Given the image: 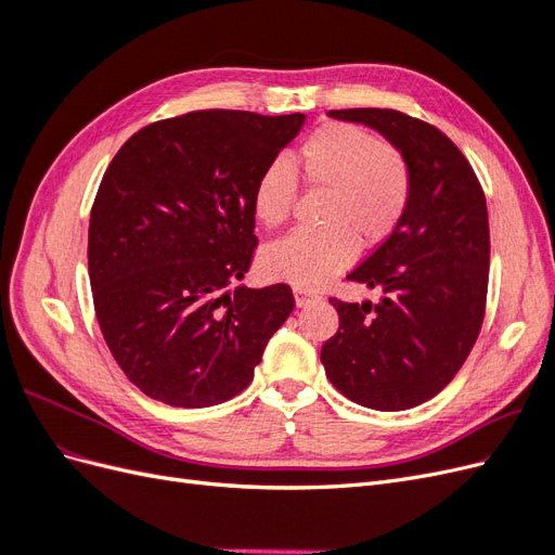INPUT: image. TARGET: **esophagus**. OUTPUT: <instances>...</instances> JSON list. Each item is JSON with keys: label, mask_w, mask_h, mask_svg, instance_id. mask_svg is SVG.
Masks as SVG:
<instances>
[{"label": "esophagus", "mask_w": 555, "mask_h": 555, "mask_svg": "<svg viewBox=\"0 0 555 555\" xmlns=\"http://www.w3.org/2000/svg\"><path fill=\"white\" fill-rule=\"evenodd\" d=\"M294 296H296V306L304 308L314 304V300H322V294H317L312 289H304V287H294Z\"/></svg>", "instance_id": "obj_1"}]
</instances>
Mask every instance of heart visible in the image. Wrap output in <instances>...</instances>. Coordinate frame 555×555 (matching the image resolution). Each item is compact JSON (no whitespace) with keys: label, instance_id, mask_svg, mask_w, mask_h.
Masks as SVG:
<instances>
[{"label":"heart","instance_id":"obj_1","mask_svg":"<svg viewBox=\"0 0 555 555\" xmlns=\"http://www.w3.org/2000/svg\"><path fill=\"white\" fill-rule=\"evenodd\" d=\"M296 176L322 190L319 229H300L268 245L261 268L268 278L296 287H319L354 259L359 247L384 243L400 224L412 194L408 159L391 143L361 127L331 122L298 145L294 169L282 159L266 166L251 192V210L263 227L289 220Z\"/></svg>","mask_w":555,"mask_h":555}]
</instances>
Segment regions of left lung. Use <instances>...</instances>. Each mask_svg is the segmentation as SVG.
Segmentation results:
<instances>
[{
    "label": "left lung",
    "instance_id": "obj_1",
    "mask_svg": "<svg viewBox=\"0 0 555 555\" xmlns=\"http://www.w3.org/2000/svg\"><path fill=\"white\" fill-rule=\"evenodd\" d=\"M377 129L408 159L412 194L389 238L347 280L379 289L377 304H345L322 347L331 384L379 412L422 405L465 363L483 324L489 292V210L481 184L453 141L391 108L331 111Z\"/></svg>",
    "mask_w": 555,
    "mask_h": 555
}]
</instances>
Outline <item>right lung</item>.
Wrapping results in <instances>:
<instances>
[{"instance_id":"right-lung-1","label":"right lung","mask_w":555,"mask_h":555,"mask_svg":"<svg viewBox=\"0 0 555 555\" xmlns=\"http://www.w3.org/2000/svg\"><path fill=\"white\" fill-rule=\"evenodd\" d=\"M304 113L194 111L117 150L90 212L99 328L122 373L171 408H210L255 377L294 310L289 284L236 287L257 249L251 192Z\"/></svg>"}]
</instances>
